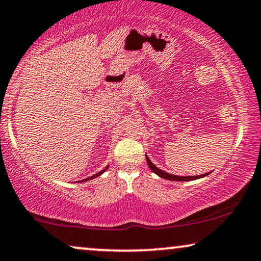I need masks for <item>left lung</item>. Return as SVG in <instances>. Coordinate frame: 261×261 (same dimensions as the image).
<instances>
[{
	"label": "left lung",
	"mask_w": 261,
	"mask_h": 261,
	"mask_svg": "<svg viewBox=\"0 0 261 261\" xmlns=\"http://www.w3.org/2000/svg\"><path fill=\"white\" fill-rule=\"evenodd\" d=\"M146 160H147V164L149 166V169H151L153 172H154L155 174H158L159 177L164 178V179H167V180H176V181H188V180H195V179H199V178H203L205 176H208V173H203V174H198V176H176V174H171V173H167L165 172V171L160 170L156 167L154 164H153L151 160H149V158L147 156V154H146Z\"/></svg>",
	"instance_id": "left-lung-1"
}]
</instances>
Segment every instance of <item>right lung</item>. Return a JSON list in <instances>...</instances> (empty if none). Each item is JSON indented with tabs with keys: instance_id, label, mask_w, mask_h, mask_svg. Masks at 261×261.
Wrapping results in <instances>:
<instances>
[{
	"instance_id": "right-lung-1",
	"label": "right lung",
	"mask_w": 261,
	"mask_h": 261,
	"mask_svg": "<svg viewBox=\"0 0 261 261\" xmlns=\"http://www.w3.org/2000/svg\"><path fill=\"white\" fill-rule=\"evenodd\" d=\"M109 169V165L108 166H106L105 169H103L102 171H99V172H97V173H95L94 176H91V177H88V178H85V179H83V180H81V181H87V180H90V179H94V178H96V177H98V176H101L102 173H105L107 170Z\"/></svg>"
}]
</instances>
